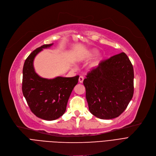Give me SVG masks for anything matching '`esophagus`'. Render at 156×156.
<instances>
[{"instance_id":"obj_1","label":"esophagus","mask_w":156,"mask_h":156,"mask_svg":"<svg viewBox=\"0 0 156 156\" xmlns=\"http://www.w3.org/2000/svg\"><path fill=\"white\" fill-rule=\"evenodd\" d=\"M83 80H84L83 77L82 76H80L79 77V82H80V83H82L83 81Z\"/></svg>"}]
</instances>
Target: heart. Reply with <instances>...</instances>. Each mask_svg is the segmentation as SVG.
<instances>
[{"mask_svg":"<svg viewBox=\"0 0 156 156\" xmlns=\"http://www.w3.org/2000/svg\"><path fill=\"white\" fill-rule=\"evenodd\" d=\"M95 54H96V51L92 50V51H91L90 52L88 53V55L83 56V57H81V58L80 59V61H83V60H85L86 59L90 58V57L94 56ZM100 61H101V57L100 56L97 57L96 59L91 63L90 67L91 68H96L97 66H99V63H100Z\"/></svg>","mask_w":156,"mask_h":156,"instance_id":"b5f03b06","label":"heart"}]
</instances>
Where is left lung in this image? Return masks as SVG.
<instances>
[{
	"label": "left lung",
	"instance_id": "obj_1",
	"mask_svg": "<svg viewBox=\"0 0 156 156\" xmlns=\"http://www.w3.org/2000/svg\"><path fill=\"white\" fill-rule=\"evenodd\" d=\"M133 79V66L125 52L101 62L83 80L90 112L102 119L118 117L132 99Z\"/></svg>",
	"mask_w": 156,
	"mask_h": 156
}]
</instances>
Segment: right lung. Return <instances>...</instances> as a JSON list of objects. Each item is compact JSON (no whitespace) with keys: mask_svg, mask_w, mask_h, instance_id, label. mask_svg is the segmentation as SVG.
Masks as SVG:
<instances>
[{"mask_svg":"<svg viewBox=\"0 0 156 156\" xmlns=\"http://www.w3.org/2000/svg\"><path fill=\"white\" fill-rule=\"evenodd\" d=\"M53 44H45L33 51L27 58L23 68L22 91L31 112L44 120L52 121L62 116L73 89L78 83L79 76H57L47 79L35 73V56Z\"/></svg>","mask_w":156,"mask_h":156,"instance_id":"1","label":"right lung"}]
</instances>
